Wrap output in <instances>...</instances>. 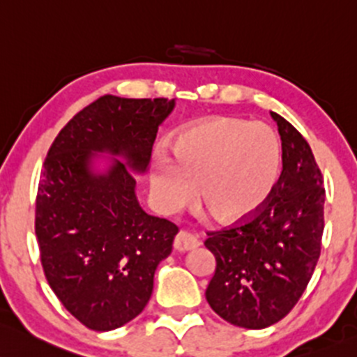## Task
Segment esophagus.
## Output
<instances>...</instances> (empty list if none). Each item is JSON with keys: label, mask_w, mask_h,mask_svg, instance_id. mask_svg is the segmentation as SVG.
<instances>
[{"label": "esophagus", "mask_w": 357, "mask_h": 357, "mask_svg": "<svg viewBox=\"0 0 357 357\" xmlns=\"http://www.w3.org/2000/svg\"><path fill=\"white\" fill-rule=\"evenodd\" d=\"M198 246V241L193 236L188 234L185 231H179L174 238V250L176 251H190L193 248Z\"/></svg>", "instance_id": "esophagus-1"}]
</instances>
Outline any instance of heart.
Returning a JSON list of instances; mask_svg holds the SVG:
<instances>
[{
	"mask_svg": "<svg viewBox=\"0 0 357 357\" xmlns=\"http://www.w3.org/2000/svg\"><path fill=\"white\" fill-rule=\"evenodd\" d=\"M172 160L153 157L150 185L157 202L171 212L193 197L220 224L250 219L279 181L282 149L261 123L241 118H208L185 126L171 140Z\"/></svg>",
	"mask_w": 357,
	"mask_h": 357,
	"instance_id": "b5f03b06",
	"label": "heart"
}]
</instances>
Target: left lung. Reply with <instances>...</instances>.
<instances>
[{
    "instance_id": "left-lung-1",
    "label": "left lung",
    "mask_w": 357,
    "mask_h": 357,
    "mask_svg": "<svg viewBox=\"0 0 357 357\" xmlns=\"http://www.w3.org/2000/svg\"><path fill=\"white\" fill-rule=\"evenodd\" d=\"M282 140V172L251 219L207 232L215 272L205 298L231 325L251 330L277 324L296 306L320 258L324 176L301 133L270 112Z\"/></svg>"
}]
</instances>
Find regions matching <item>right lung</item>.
I'll return each instance as SVG.
<instances>
[{
	"label": "right lung",
	"instance_id": "1",
	"mask_svg": "<svg viewBox=\"0 0 357 357\" xmlns=\"http://www.w3.org/2000/svg\"><path fill=\"white\" fill-rule=\"evenodd\" d=\"M174 99L102 96L70 119L52 142L36 198L44 275L61 305L96 332L128 324L147 306L157 265L178 227L149 215L135 195L159 125ZM92 151L123 157L102 175Z\"/></svg>",
	"mask_w": 357,
	"mask_h": 357
}]
</instances>
